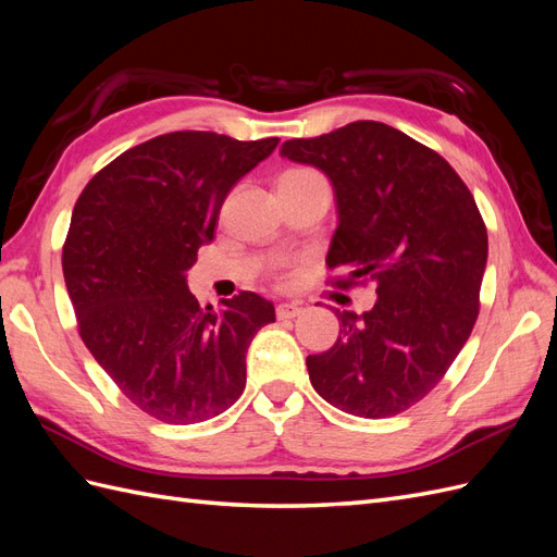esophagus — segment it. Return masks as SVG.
<instances>
[{"label":"esophagus","mask_w":557,"mask_h":557,"mask_svg":"<svg viewBox=\"0 0 557 557\" xmlns=\"http://www.w3.org/2000/svg\"><path fill=\"white\" fill-rule=\"evenodd\" d=\"M301 313V307L295 305V301H283V305L276 307V318L278 320H288V318H295Z\"/></svg>","instance_id":"esophagus-1"}]
</instances>
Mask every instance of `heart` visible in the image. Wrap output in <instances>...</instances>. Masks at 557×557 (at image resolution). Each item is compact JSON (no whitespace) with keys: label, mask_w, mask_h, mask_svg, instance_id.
<instances>
[{"label":"heart","mask_w":557,"mask_h":557,"mask_svg":"<svg viewBox=\"0 0 557 557\" xmlns=\"http://www.w3.org/2000/svg\"><path fill=\"white\" fill-rule=\"evenodd\" d=\"M283 176H320V174L313 172V170H290V172H285Z\"/></svg>","instance_id":"heart-1"}]
</instances>
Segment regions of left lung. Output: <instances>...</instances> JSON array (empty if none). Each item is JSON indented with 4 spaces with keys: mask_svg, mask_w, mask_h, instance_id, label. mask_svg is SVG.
Segmentation results:
<instances>
[{
    "mask_svg": "<svg viewBox=\"0 0 557 557\" xmlns=\"http://www.w3.org/2000/svg\"><path fill=\"white\" fill-rule=\"evenodd\" d=\"M281 156L323 170L339 225L330 285H376L372 311H339V339L307 358L315 393L360 418L411 409L444 379L479 318L487 232L458 172L420 141L356 121Z\"/></svg>",
    "mask_w": 557,
    "mask_h": 557,
    "instance_id": "obj_1",
    "label": "left lung"
}]
</instances>
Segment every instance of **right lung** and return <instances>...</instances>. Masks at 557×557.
<instances>
[{
	"instance_id": "1",
	"label": "right lung",
	"mask_w": 557,
	"mask_h": 557,
	"mask_svg": "<svg viewBox=\"0 0 557 557\" xmlns=\"http://www.w3.org/2000/svg\"><path fill=\"white\" fill-rule=\"evenodd\" d=\"M278 139L170 132L99 170L76 199L62 272L78 334L121 393L170 425L230 409L246 387V350L274 323L272 301L242 290L199 307L185 269L213 239L227 193Z\"/></svg>"
}]
</instances>
